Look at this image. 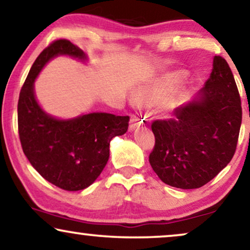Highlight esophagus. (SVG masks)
<instances>
[{
    "label": "esophagus",
    "instance_id": "34e87169",
    "mask_svg": "<svg viewBox=\"0 0 250 250\" xmlns=\"http://www.w3.org/2000/svg\"><path fill=\"white\" fill-rule=\"evenodd\" d=\"M144 120L140 115H132L130 119V125H129V130L134 131L135 129H138L144 125Z\"/></svg>",
    "mask_w": 250,
    "mask_h": 250
}]
</instances>
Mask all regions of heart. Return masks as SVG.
Returning a JSON list of instances; mask_svg holds the SVG:
<instances>
[{"label": "heart", "instance_id": "obj_1", "mask_svg": "<svg viewBox=\"0 0 250 250\" xmlns=\"http://www.w3.org/2000/svg\"><path fill=\"white\" fill-rule=\"evenodd\" d=\"M186 77L185 71H175L172 74L166 75L162 80H159L156 83H153L150 86L141 88L135 96V100L141 105H148L154 106L159 105L163 102L165 98L172 92L167 100L163 104V109L165 113H172L176 109V107L180 105V100H181V91L175 90L173 91L178 84Z\"/></svg>", "mask_w": 250, "mask_h": 250}]
</instances>
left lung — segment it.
Segmentation results:
<instances>
[{
  "label": "left lung",
  "instance_id": "obj_1",
  "mask_svg": "<svg viewBox=\"0 0 250 250\" xmlns=\"http://www.w3.org/2000/svg\"><path fill=\"white\" fill-rule=\"evenodd\" d=\"M174 115L151 125L156 145L148 162L166 185L200 188L229 165L241 127V100L225 59L214 56L203 88Z\"/></svg>",
  "mask_w": 250,
  "mask_h": 250
}]
</instances>
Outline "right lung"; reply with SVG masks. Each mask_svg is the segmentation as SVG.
I'll return each instance as SVG.
<instances>
[{
  "label": "right lung",
  "instance_id": "right-lung-1",
  "mask_svg": "<svg viewBox=\"0 0 250 250\" xmlns=\"http://www.w3.org/2000/svg\"><path fill=\"white\" fill-rule=\"evenodd\" d=\"M69 56L87 62V55L70 41L56 40L38 56L18 100V130L31 165L47 181L68 191L87 188L96 181L109 158V143L125 134L129 116L103 112L60 119L38 103L34 82L50 60Z\"/></svg>",
  "mask_w": 250,
  "mask_h": 250
}]
</instances>
